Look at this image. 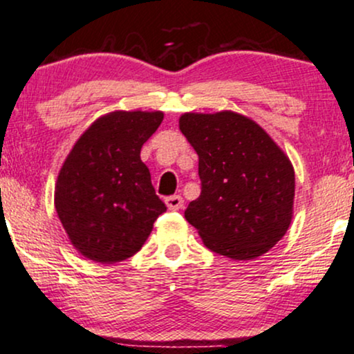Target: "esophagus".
I'll list each match as a JSON object with an SVG mask.
<instances>
[{
	"mask_svg": "<svg viewBox=\"0 0 354 354\" xmlns=\"http://www.w3.org/2000/svg\"><path fill=\"white\" fill-rule=\"evenodd\" d=\"M165 205L169 207V210H180L184 207V198L180 195H170L165 198Z\"/></svg>",
	"mask_w": 354,
	"mask_h": 354,
	"instance_id": "1",
	"label": "esophagus"
}]
</instances>
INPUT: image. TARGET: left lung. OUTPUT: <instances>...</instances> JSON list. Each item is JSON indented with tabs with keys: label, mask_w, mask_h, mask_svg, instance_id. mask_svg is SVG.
I'll use <instances>...</instances> for the list:
<instances>
[{
	"label": "left lung",
	"mask_w": 354,
	"mask_h": 354,
	"mask_svg": "<svg viewBox=\"0 0 354 354\" xmlns=\"http://www.w3.org/2000/svg\"><path fill=\"white\" fill-rule=\"evenodd\" d=\"M178 127L198 156L201 197L185 218L209 250L252 260L280 242L293 217L292 162L259 124L232 111L187 112Z\"/></svg>",
	"instance_id": "1"
}]
</instances>
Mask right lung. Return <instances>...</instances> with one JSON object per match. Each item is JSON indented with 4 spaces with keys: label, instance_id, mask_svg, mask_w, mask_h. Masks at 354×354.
Segmentation results:
<instances>
[{
    "label": "right lung",
    "instance_id": "add662e5",
    "mask_svg": "<svg viewBox=\"0 0 354 354\" xmlns=\"http://www.w3.org/2000/svg\"><path fill=\"white\" fill-rule=\"evenodd\" d=\"M162 119L160 111L102 115L62 164L54 205L71 243L86 259L99 263L129 259L167 210L140 160V149Z\"/></svg>",
    "mask_w": 354,
    "mask_h": 354
}]
</instances>
